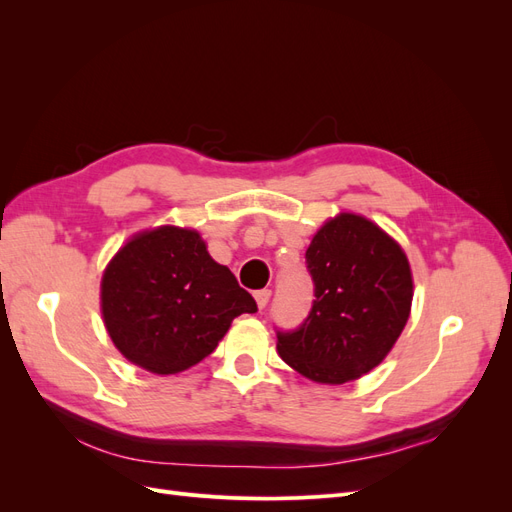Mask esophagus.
I'll return each mask as SVG.
<instances>
[{"mask_svg":"<svg viewBox=\"0 0 512 512\" xmlns=\"http://www.w3.org/2000/svg\"><path fill=\"white\" fill-rule=\"evenodd\" d=\"M254 297H256L258 307H260V309H265V307H267V303H269V299H271V290H269V288L256 290V292H254Z\"/></svg>","mask_w":512,"mask_h":512,"instance_id":"esophagus-1","label":"esophagus"}]
</instances>
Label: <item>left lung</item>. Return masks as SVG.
Segmentation results:
<instances>
[{"instance_id":"1","label":"left lung","mask_w":512,"mask_h":512,"mask_svg":"<svg viewBox=\"0 0 512 512\" xmlns=\"http://www.w3.org/2000/svg\"><path fill=\"white\" fill-rule=\"evenodd\" d=\"M314 301L297 329H277V352L305 378L344 384L374 369L404 331L412 273L404 250L361 215L324 224L305 252Z\"/></svg>"}]
</instances>
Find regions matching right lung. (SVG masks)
Listing matches in <instances>:
<instances>
[{
	"mask_svg": "<svg viewBox=\"0 0 512 512\" xmlns=\"http://www.w3.org/2000/svg\"><path fill=\"white\" fill-rule=\"evenodd\" d=\"M258 312L198 232L162 226L128 241L102 277V316L117 350L151 374L209 356L241 314Z\"/></svg>",
	"mask_w": 512,
	"mask_h": 512,
	"instance_id": "add662e5",
	"label": "right lung"
}]
</instances>
